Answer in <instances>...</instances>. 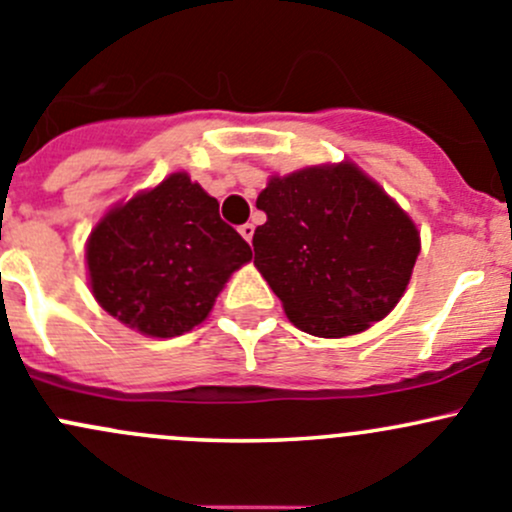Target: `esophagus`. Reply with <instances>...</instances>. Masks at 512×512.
<instances>
[{
  "mask_svg": "<svg viewBox=\"0 0 512 512\" xmlns=\"http://www.w3.org/2000/svg\"><path fill=\"white\" fill-rule=\"evenodd\" d=\"M239 234L244 236V239L251 244V239H254V224H241L239 226Z\"/></svg>",
  "mask_w": 512,
  "mask_h": 512,
  "instance_id": "34e87169",
  "label": "esophagus"
}]
</instances>
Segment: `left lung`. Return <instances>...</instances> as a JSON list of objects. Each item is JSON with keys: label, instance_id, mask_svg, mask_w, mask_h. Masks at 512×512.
I'll list each match as a JSON object with an SVG mask.
<instances>
[{"label": "left lung", "instance_id": "left-lung-1", "mask_svg": "<svg viewBox=\"0 0 512 512\" xmlns=\"http://www.w3.org/2000/svg\"><path fill=\"white\" fill-rule=\"evenodd\" d=\"M256 207L254 263L303 333H362L407 291L419 231L352 162L273 177Z\"/></svg>", "mask_w": 512, "mask_h": 512}]
</instances>
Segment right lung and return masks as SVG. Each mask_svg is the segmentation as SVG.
<instances>
[{
	"instance_id": "obj_1",
	"label": "right lung",
	"mask_w": 512,
	"mask_h": 512,
	"mask_svg": "<svg viewBox=\"0 0 512 512\" xmlns=\"http://www.w3.org/2000/svg\"><path fill=\"white\" fill-rule=\"evenodd\" d=\"M100 308L150 337L202 323L251 246L219 217V202L184 172L110 209L86 246Z\"/></svg>"
}]
</instances>
